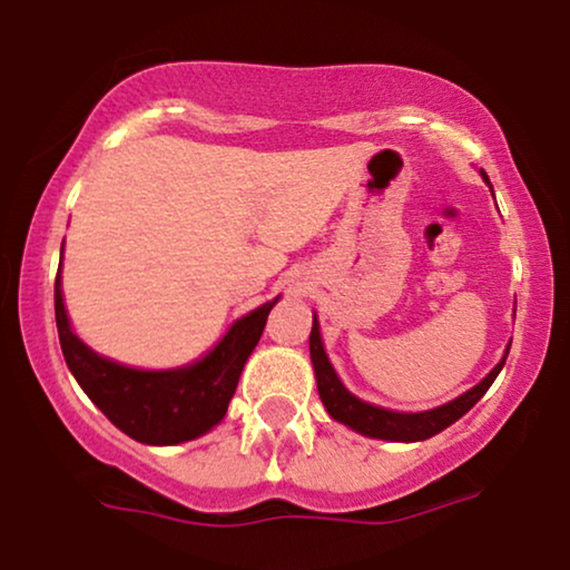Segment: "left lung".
<instances>
[{
    "instance_id": "8db88e82",
    "label": "left lung",
    "mask_w": 570,
    "mask_h": 570,
    "mask_svg": "<svg viewBox=\"0 0 570 570\" xmlns=\"http://www.w3.org/2000/svg\"><path fill=\"white\" fill-rule=\"evenodd\" d=\"M479 173L481 178H484V184L492 189L487 173L484 170ZM508 352H510V344L505 347V355L500 357V363H497L476 386H471L468 392L460 394V397L431 410L400 413V410H389V407L373 405V402L360 400L357 394H352L350 389L342 384V379H338V373L334 371V365H331V360L326 355V347H323L321 323L315 313H313V331H309V360H313L315 384H318V394H321L323 407H326V413L334 417V421L344 423L347 429L357 431V434L371 436V439H384V442H423V439L436 436L439 431L452 426V423L476 405V402L487 394V389L494 384V379L500 376L502 365H505Z\"/></svg>"
}]
</instances>
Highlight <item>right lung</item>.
I'll list each match as a JSON object with an SVG mask.
<instances>
[{
    "instance_id": "add662e5",
    "label": "right lung",
    "mask_w": 570,
    "mask_h": 570,
    "mask_svg": "<svg viewBox=\"0 0 570 570\" xmlns=\"http://www.w3.org/2000/svg\"><path fill=\"white\" fill-rule=\"evenodd\" d=\"M278 299L273 297L234 321L220 342L191 363L149 371L94 352L70 326L62 297V263L55 281L57 334L70 373L112 426L149 446L191 442L218 426Z\"/></svg>"
}]
</instances>
